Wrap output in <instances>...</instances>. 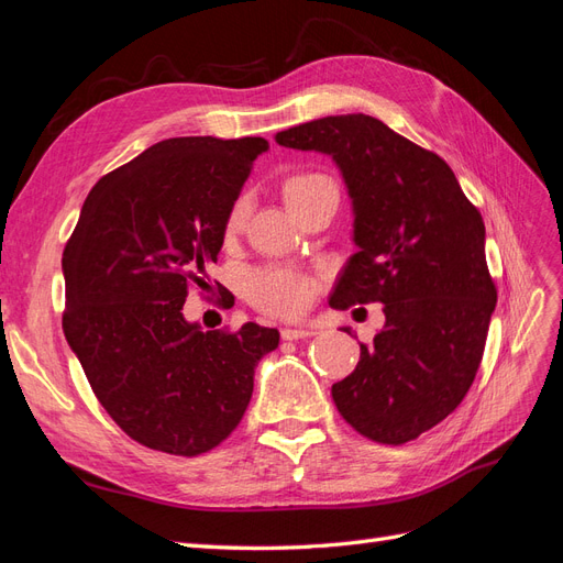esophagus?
<instances>
[{
	"mask_svg": "<svg viewBox=\"0 0 563 563\" xmlns=\"http://www.w3.org/2000/svg\"><path fill=\"white\" fill-rule=\"evenodd\" d=\"M314 335L312 327H294V329H282V338L284 340H302Z\"/></svg>",
	"mask_w": 563,
	"mask_h": 563,
	"instance_id": "esophagus-1",
	"label": "esophagus"
}]
</instances>
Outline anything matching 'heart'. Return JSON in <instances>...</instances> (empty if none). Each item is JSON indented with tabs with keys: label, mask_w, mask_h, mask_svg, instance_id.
<instances>
[{
	"label": "heart",
	"mask_w": 563,
	"mask_h": 563,
	"mask_svg": "<svg viewBox=\"0 0 563 563\" xmlns=\"http://www.w3.org/2000/svg\"><path fill=\"white\" fill-rule=\"evenodd\" d=\"M335 187L329 176L319 172H298L288 176L282 185V195L288 203V209L298 211L305 201H310L319 192ZM249 216V201L246 197L236 199L225 213L223 220V236L232 240L242 232ZM244 296L255 308L275 314V317H298L308 308L314 296V282L312 277L302 275V272L288 269L282 265H267L261 269H253L244 282Z\"/></svg>",
	"instance_id": "heart-1"
}]
</instances>
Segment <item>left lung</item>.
<instances>
[{
  "mask_svg": "<svg viewBox=\"0 0 563 563\" xmlns=\"http://www.w3.org/2000/svg\"><path fill=\"white\" fill-rule=\"evenodd\" d=\"M277 143L327 152L347 183L360 251L333 288V308L385 305V327L331 387L338 413L378 444L413 441L455 411L482 364L498 300L484 218L437 152L376 117L314 119L277 133Z\"/></svg>",
  "mask_w": 563,
  "mask_h": 563,
  "instance_id": "1",
  "label": "left lung"
}]
</instances>
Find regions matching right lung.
I'll return each mask as SVG.
<instances>
[{
	"label": "right lung",
	"mask_w": 563,
	"mask_h": 563,
	"mask_svg": "<svg viewBox=\"0 0 563 563\" xmlns=\"http://www.w3.org/2000/svg\"><path fill=\"white\" fill-rule=\"evenodd\" d=\"M265 139L185 135L100 178L63 251V331L110 418L162 453H209L236 430L253 368L279 345L258 323L199 331L183 305L207 286L223 220Z\"/></svg>",
	"instance_id": "1"
}]
</instances>
